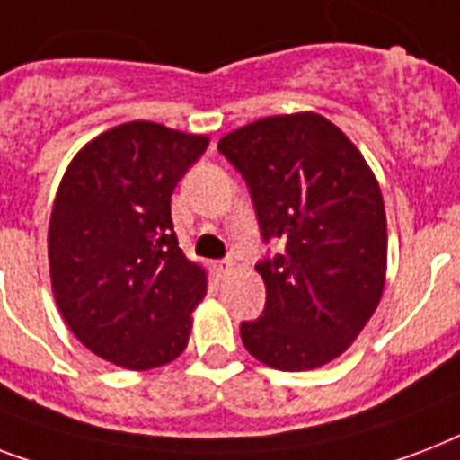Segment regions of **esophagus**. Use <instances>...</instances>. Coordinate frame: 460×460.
<instances>
[{
	"instance_id": "esophagus-1",
	"label": "esophagus",
	"mask_w": 460,
	"mask_h": 460,
	"mask_svg": "<svg viewBox=\"0 0 460 460\" xmlns=\"http://www.w3.org/2000/svg\"><path fill=\"white\" fill-rule=\"evenodd\" d=\"M215 267H217V272L219 274H229L231 270H234V260H219V262H215Z\"/></svg>"
}]
</instances>
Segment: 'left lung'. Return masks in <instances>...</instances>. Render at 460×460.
Returning a JSON list of instances; mask_svg holds the SVG:
<instances>
[{
    "mask_svg": "<svg viewBox=\"0 0 460 460\" xmlns=\"http://www.w3.org/2000/svg\"><path fill=\"white\" fill-rule=\"evenodd\" d=\"M251 190L262 241L284 251L255 270L265 310L241 322L251 356L313 370L349 349L375 313L386 272V215L358 147L320 114L267 117L219 140Z\"/></svg>",
    "mask_w": 460,
    "mask_h": 460,
    "instance_id": "obj_1",
    "label": "left lung"
}]
</instances>
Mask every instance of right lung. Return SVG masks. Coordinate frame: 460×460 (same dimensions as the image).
I'll return each mask as SVG.
<instances>
[{"label": "right lung", "mask_w": 460, "mask_h": 460, "mask_svg": "<svg viewBox=\"0 0 460 460\" xmlns=\"http://www.w3.org/2000/svg\"><path fill=\"white\" fill-rule=\"evenodd\" d=\"M205 136L131 121L68 164L49 219V277L61 317L95 356L150 370L183 353L208 277L179 248L172 193Z\"/></svg>", "instance_id": "right-lung-1"}]
</instances>
